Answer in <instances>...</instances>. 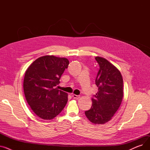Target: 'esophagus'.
Returning a JSON list of instances; mask_svg holds the SVG:
<instances>
[{"instance_id":"34e87169","label":"esophagus","mask_w":150,"mask_h":150,"mask_svg":"<svg viewBox=\"0 0 150 150\" xmlns=\"http://www.w3.org/2000/svg\"><path fill=\"white\" fill-rule=\"evenodd\" d=\"M72 97L74 98V99H79L80 98V96H76L75 95V94H73V95L72 96Z\"/></svg>"}]
</instances>
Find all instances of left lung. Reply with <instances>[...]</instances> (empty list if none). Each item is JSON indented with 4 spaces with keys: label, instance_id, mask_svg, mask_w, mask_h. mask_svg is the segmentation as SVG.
Instances as JSON below:
<instances>
[{
    "label": "left lung",
    "instance_id": "8db88e82",
    "mask_svg": "<svg viewBox=\"0 0 150 150\" xmlns=\"http://www.w3.org/2000/svg\"><path fill=\"white\" fill-rule=\"evenodd\" d=\"M96 59L100 66L96 80L98 92L85 115L92 123L102 125L112 119L122 103L123 78L120 70L106 59L96 57Z\"/></svg>",
    "mask_w": 150,
    "mask_h": 150
}]
</instances>
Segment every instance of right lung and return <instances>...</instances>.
<instances>
[{
    "mask_svg": "<svg viewBox=\"0 0 150 150\" xmlns=\"http://www.w3.org/2000/svg\"><path fill=\"white\" fill-rule=\"evenodd\" d=\"M69 60L66 58L45 55L33 62L25 71L23 91L28 104L33 112L44 120H52L64 109L68 94L55 86Z\"/></svg>",
    "mask_w": 150,
    "mask_h": 150,
    "instance_id": "add662e5",
    "label": "right lung"
}]
</instances>
